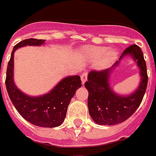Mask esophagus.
Listing matches in <instances>:
<instances>
[{"mask_svg":"<svg viewBox=\"0 0 156 156\" xmlns=\"http://www.w3.org/2000/svg\"><path fill=\"white\" fill-rule=\"evenodd\" d=\"M81 80L83 82V83H84L87 80V72H83L82 74H81Z\"/></svg>","mask_w":156,"mask_h":156,"instance_id":"esophagus-1","label":"esophagus"}]
</instances>
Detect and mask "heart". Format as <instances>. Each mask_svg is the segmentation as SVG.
Masks as SVG:
<instances>
[{
	"label": "heart",
	"mask_w": 156,
	"mask_h": 156,
	"mask_svg": "<svg viewBox=\"0 0 156 156\" xmlns=\"http://www.w3.org/2000/svg\"><path fill=\"white\" fill-rule=\"evenodd\" d=\"M84 51L93 60L102 58V65H110L117 58V51L114 49L108 50L105 46H87Z\"/></svg>",
	"instance_id": "heart-1"
}]
</instances>
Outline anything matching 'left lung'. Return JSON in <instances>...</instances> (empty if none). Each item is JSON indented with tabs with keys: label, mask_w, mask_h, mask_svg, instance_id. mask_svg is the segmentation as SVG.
I'll return each mask as SVG.
<instances>
[{
	"label": "left lung",
	"mask_w": 156,
	"mask_h": 156,
	"mask_svg": "<svg viewBox=\"0 0 156 156\" xmlns=\"http://www.w3.org/2000/svg\"><path fill=\"white\" fill-rule=\"evenodd\" d=\"M131 55L140 69L141 83L139 88L128 96H119L110 88L108 78L111 71L117 66L122 57ZM148 82L147 65L141 49L132 45L123 51L119 61L105 70H92L87 76L85 87L88 91L89 114L95 123L99 125H114L122 123L131 117L143 99Z\"/></svg>",
	"instance_id": "obj_1"
}]
</instances>
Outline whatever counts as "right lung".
I'll use <instances>...</instances> for the list:
<instances>
[{"instance_id": "obj_1", "label": "right lung", "mask_w": 156, "mask_h": 156, "mask_svg": "<svg viewBox=\"0 0 156 156\" xmlns=\"http://www.w3.org/2000/svg\"><path fill=\"white\" fill-rule=\"evenodd\" d=\"M45 40L25 39L15 45L8 62L5 87L9 99L24 119L36 126L44 128L58 127L64 122L67 109L76 91L82 87L78 75L66 77L60 81L49 93L41 97H29L17 88L14 83V53L25 46H41Z\"/></svg>"}]
</instances>
